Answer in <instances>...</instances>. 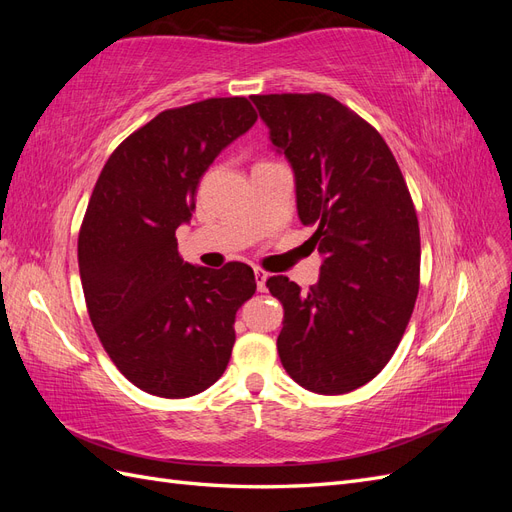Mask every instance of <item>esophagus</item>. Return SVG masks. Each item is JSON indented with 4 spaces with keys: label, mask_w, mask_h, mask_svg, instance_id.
I'll use <instances>...</instances> for the list:
<instances>
[{
    "label": "esophagus",
    "mask_w": 512,
    "mask_h": 512,
    "mask_svg": "<svg viewBox=\"0 0 512 512\" xmlns=\"http://www.w3.org/2000/svg\"><path fill=\"white\" fill-rule=\"evenodd\" d=\"M254 275H256V288H258V292H267L269 273L262 271V269H254Z\"/></svg>",
    "instance_id": "obj_1"
}]
</instances>
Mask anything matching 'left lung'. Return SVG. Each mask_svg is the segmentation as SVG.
Returning <instances> with one entry per match:
<instances>
[{
  "mask_svg": "<svg viewBox=\"0 0 512 512\" xmlns=\"http://www.w3.org/2000/svg\"><path fill=\"white\" fill-rule=\"evenodd\" d=\"M252 102L292 168L299 220L322 256L309 292L284 275L267 280L284 305L277 352L303 389L350 393L391 361L412 316L421 237L410 192L384 138L335 98Z\"/></svg>",
  "mask_w": 512,
  "mask_h": 512,
  "instance_id": "8db88e82",
  "label": "left lung"
}]
</instances>
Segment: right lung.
Masks as SVG:
<instances>
[{
    "mask_svg": "<svg viewBox=\"0 0 512 512\" xmlns=\"http://www.w3.org/2000/svg\"><path fill=\"white\" fill-rule=\"evenodd\" d=\"M256 123L245 98H211L153 117L104 164L79 235L91 324L117 369L145 393L181 399L218 380L235 346L252 267L183 262L198 181Z\"/></svg>",
    "mask_w": 512,
    "mask_h": 512,
    "instance_id": "right-lung-1",
    "label": "right lung"
}]
</instances>
